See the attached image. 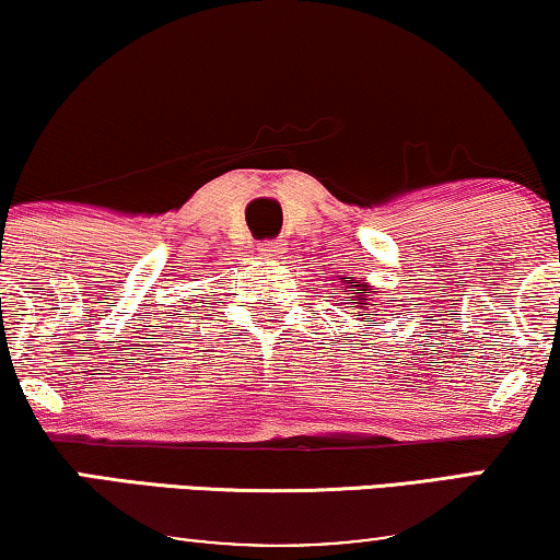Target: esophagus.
<instances>
[{
	"instance_id": "obj_1",
	"label": "esophagus",
	"mask_w": 560,
	"mask_h": 560,
	"mask_svg": "<svg viewBox=\"0 0 560 560\" xmlns=\"http://www.w3.org/2000/svg\"><path fill=\"white\" fill-rule=\"evenodd\" d=\"M257 252L267 259H278V257H282V252H285V242H282V240H265V242H259Z\"/></svg>"
}]
</instances>
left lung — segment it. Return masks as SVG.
<instances>
[{
	"label": "left lung",
	"mask_w": 560,
	"mask_h": 560,
	"mask_svg": "<svg viewBox=\"0 0 560 560\" xmlns=\"http://www.w3.org/2000/svg\"><path fill=\"white\" fill-rule=\"evenodd\" d=\"M343 282H349V278H341ZM349 288H359V290H372L370 285H366V282H362V285H349ZM372 293H377V290H372ZM351 298H354V301H359V308H362V316H377V313H374L370 305H374V308H377V303H370V298H366L364 293H349ZM351 308H354V305H351Z\"/></svg>",
	"instance_id": "obj_1"
}]
</instances>
